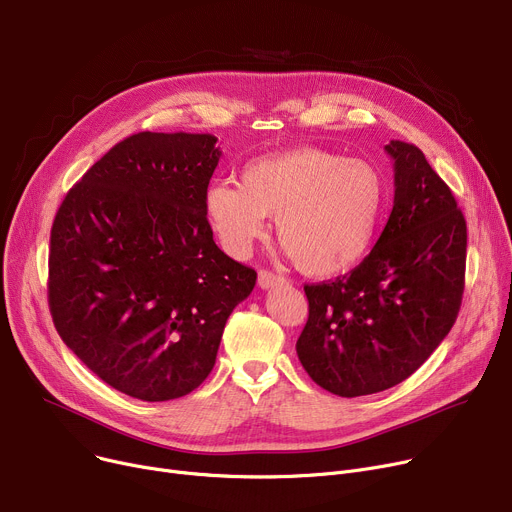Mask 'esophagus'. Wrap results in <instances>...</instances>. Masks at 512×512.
Listing matches in <instances>:
<instances>
[{
  "label": "esophagus",
  "instance_id": "obj_1",
  "mask_svg": "<svg viewBox=\"0 0 512 512\" xmlns=\"http://www.w3.org/2000/svg\"><path fill=\"white\" fill-rule=\"evenodd\" d=\"M281 283H285V277L279 275V273H273V270L262 268L260 273H258V285H260L262 289L277 287V285H281Z\"/></svg>",
  "mask_w": 512,
  "mask_h": 512
}]
</instances>
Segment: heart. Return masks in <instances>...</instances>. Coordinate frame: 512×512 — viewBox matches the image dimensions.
Segmentation results:
<instances>
[{
    "label": "heart",
    "instance_id": "heart-1",
    "mask_svg": "<svg viewBox=\"0 0 512 512\" xmlns=\"http://www.w3.org/2000/svg\"><path fill=\"white\" fill-rule=\"evenodd\" d=\"M386 208V182L368 161L302 146L242 169L239 186L206 190L204 210L223 248L244 258L266 231V217L299 270L335 277L370 252Z\"/></svg>",
    "mask_w": 512,
    "mask_h": 512
}]
</instances>
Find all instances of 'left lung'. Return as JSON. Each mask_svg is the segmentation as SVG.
Masks as SVG:
<instances>
[{"label":"left lung","instance_id":"left-lung-1","mask_svg":"<svg viewBox=\"0 0 512 512\" xmlns=\"http://www.w3.org/2000/svg\"><path fill=\"white\" fill-rule=\"evenodd\" d=\"M395 204L376 246L349 275L304 285L308 322L297 357L339 397L409 378L453 328L465 289L467 225L415 144L390 140Z\"/></svg>","mask_w":512,"mask_h":512}]
</instances>
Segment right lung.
<instances>
[{
  "label": "right lung",
  "mask_w": 512,
  "mask_h": 512,
  "mask_svg": "<svg viewBox=\"0 0 512 512\" xmlns=\"http://www.w3.org/2000/svg\"><path fill=\"white\" fill-rule=\"evenodd\" d=\"M210 134L140 132L66 194L51 227L49 310L103 382L171 401L215 366L256 270L219 250L204 196L221 150Z\"/></svg>",
  "instance_id": "add662e5"
}]
</instances>
